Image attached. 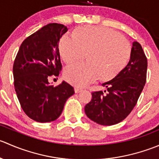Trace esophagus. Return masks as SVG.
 Wrapping results in <instances>:
<instances>
[{"label":"esophagus","instance_id":"1","mask_svg":"<svg viewBox=\"0 0 159 159\" xmlns=\"http://www.w3.org/2000/svg\"><path fill=\"white\" fill-rule=\"evenodd\" d=\"M81 91H82V89H80V88H78V87L75 88V93H79V92H81Z\"/></svg>","mask_w":159,"mask_h":159}]
</instances>
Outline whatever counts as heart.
<instances>
[{
    "mask_svg": "<svg viewBox=\"0 0 159 159\" xmlns=\"http://www.w3.org/2000/svg\"><path fill=\"white\" fill-rule=\"evenodd\" d=\"M72 37L64 35L58 44L61 58L70 65L84 59L86 63L65 68L66 81L84 87L98 79L109 81L128 65L131 57L129 43L115 30L103 27L82 26L75 28Z\"/></svg>",
    "mask_w": 159,
    "mask_h": 159,
    "instance_id": "heart-1",
    "label": "heart"
}]
</instances>
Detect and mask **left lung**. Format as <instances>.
I'll return each mask as SVG.
<instances>
[{
	"mask_svg": "<svg viewBox=\"0 0 159 159\" xmlns=\"http://www.w3.org/2000/svg\"><path fill=\"white\" fill-rule=\"evenodd\" d=\"M147 57L137 41L132 43L127 66L114 79L102 84L108 93L94 91L84 107L86 115L102 125L118 124L131 113L143 90L147 75ZM106 92V91H105Z\"/></svg>",
	"mask_w": 159,
	"mask_h": 159,
	"instance_id": "obj_1",
	"label": "left lung"
}]
</instances>
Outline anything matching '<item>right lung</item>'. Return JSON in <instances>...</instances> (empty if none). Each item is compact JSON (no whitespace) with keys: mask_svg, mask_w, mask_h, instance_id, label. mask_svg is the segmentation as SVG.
Instances as JSON below:
<instances>
[{"mask_svg":"<svg viewBox=\"0 0 159 159\" xmlns=\"http://www.w3.org/2000/svg\"><path fill=\"white\" fill-rule=\"evenodd\" d=\"M61 24L51 23L32 34L22 42L13 66L14 89L22 109L38 122H51L61 114L67 99L73 95L68 83L54 87L51 75L58 76L62 65L59 40L68 31Z\"/></svg>","mask_w":159,"mask_h":159,"instance_id":"1","label":"right lung"}]
</instances>
